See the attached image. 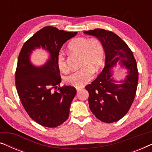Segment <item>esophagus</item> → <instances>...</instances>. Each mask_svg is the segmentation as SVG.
<instances>
[{
	"label": "esophagus",
	"instance_id": "esophagus-1",
	"mask_svg": "<svg viewBox=\"0 0 152 152\" xmlns=\"http://www.w3.org/2000/svg\"><path fill=\"white\" fill-rule=\"evenodd\" d=\"M76 89H77V92H78V91H80L81 88H77Z\"/></svg>",
	"mask_w": 152,
	"mask_h": 152
}]
</instances>
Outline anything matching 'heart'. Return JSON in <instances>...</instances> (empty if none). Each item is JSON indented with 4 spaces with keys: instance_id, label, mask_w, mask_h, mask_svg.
Here are the masks:
<instances>
[{
    "instance_id": "b5f03b06",
    "label": "heart",
    "mask_w": 152,
    "mask_h": 152,
    "mask_svg": "<svg viewBox=\"0 0 152 152\" xmlns=\"http://www.w3.org/2000/svg\"><path fill=\"white\" fill-rule=\"evenodd\" d=\"M68 48L72 53L80 55V66H82L65 79L68 84L77 88L84 86L92 80L93 73L102 66L104 50L102 43L97 39H88L84 37L75 38L70 41ZM57 66L60 71L67 72L68 68L65 58L59 55L57 57Z\"/></svg>"
}]
</instances>
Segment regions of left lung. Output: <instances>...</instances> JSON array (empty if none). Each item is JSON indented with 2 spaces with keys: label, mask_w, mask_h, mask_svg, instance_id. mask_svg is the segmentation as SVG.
I'll list each match as a JSON object with an SVG mask.
<instances>
[{
  "label": "left lung",
  "mask_w": 152,
  "mask_h": 152,
  "mask_svg": "<svg viewBox=\"0 0 152 152\" xmlns=\"http://www.w3.org/2000/svg\"><path fill=\"white\" fill-rule=\"evenodd\" d=\"M84 33L100 41L106 56L102 71L85 87L89 93V108L102 122H117L127 113L136 95L138 81L136 59L126 43L115 33L103 29ZM118 64L127 70L126 77L120 81L114 78L112 70Z\"/></svg>",
  "instance_id": "1"
}]
</instances>
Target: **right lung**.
<instances>
[{
  "label": "right lung",
  "instance_id": "obj_1",
  "mask_svg": "<svg viewBox=\"0 0 152 152\" xmlns=\"http://www.w3.org/2000/svg\"><path fill=\"white\" fill-rule=\"evenodd\" d=\"M77 32L59 30L47 26L35 33L23 45L16 70V86L24 109L30 118L46 127H56L69 116L70 108L77 93L74 87L63 86L57 91L61 82L57 57L62 45ZM41 48L49 54L46 63L35 66L31 55Z\"/></svg>",
  "mask_w": 152,
  "mask_h": 152
}]
</instances>
